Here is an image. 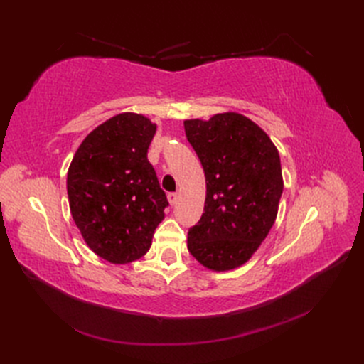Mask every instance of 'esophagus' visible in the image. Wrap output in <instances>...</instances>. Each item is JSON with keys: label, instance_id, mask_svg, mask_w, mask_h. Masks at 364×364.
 I'll use <instances>...</instances> for the list:
<instances>
[{"label": "esophagus", "instance_id": "obj_1", "mask_svg": "<svg viewBox=\"0 0 364 364\" xmlns=\"http://www.w3.org/2000/svg\"><path fill=\"white\" fill-rule=\"evenodd\" d=\"M178 200H179V194L178 193H170L168 194V202L171 205H176V203H178Z\"/></svg>", "mask_w": 364, "mask_h": 364}]
</instances>
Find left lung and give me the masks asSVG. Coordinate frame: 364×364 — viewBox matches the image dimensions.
<instances>
[{
	"mask_svg": "<svg viewBox=\"0 0 364 364\" xmlns=\"http://www.w3.org/2000/svg\"><path fill=\"white\" fill-rule=\"evenodd\" d=\"M183 126L206 179L203 214L188 230V250L208 269H235L277 218L284 190L279 153L266 132L235 112Z\"/></svg>",
	"mask_w": 364,
	"mask_h": 364,
	"instance_id": "8db88e82",
	"label": "left lung"
}]
</instances>
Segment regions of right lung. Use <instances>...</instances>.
Instances as JSON below:
<instances>
[{
    "instance_id": "1",
    "label": "right lung",
    "mask_w": 364,
    "mask_h": 364,
    "mask_svg": "<svg viewBox=\"0 0 364 364\" xmlns=\"http://www.w3.org/2000/svg\"><path fill=\"white\" fill-rule=\"evenodd\" d=\"M155 132L146 117L115 115L85 138L70 165L74 222L86 245L109 262L126 264L144 255L168 206L147 159Z\"/></svg>"
}]
</instances>
